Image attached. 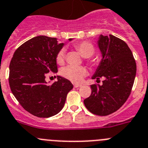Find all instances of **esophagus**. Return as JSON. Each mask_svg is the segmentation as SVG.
Here are the masks:
<instances>
[{"mask_svg":"<svg viewBox=\"0 0 148 148\" xmlns=\"http://www.w3.org/2000/svg\"><path fill=\"white\" fill-rule=\"evenodd\" d=\"M81 84H74V87L75 88H78V87H81Z\"/></svg>","mask_w":148,"mask_h":148,"instance_id":"esophagus-1","label":"esophagus"}]
</instances>
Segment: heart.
<instances>
[{
    "label": "heart",
    "instance_id": "obj_1",
    "mask_svg": "<svg viewBox=\"0 0 148 148\" xmlns=\"http://www.w3.org/2000/svg\"><path fill=\"white\" fill-rule=\"evenodd\" d=\"M74 47L84 58H89L95 53V47L92 43L86 41L79 42L74 44ZM56 60L59 64H63L65 61V51L61 49L56 54ZM87 74V70L84 67L67 66L61 70V75L66 79L73 83H78Z\"/></svg>",
    "mask_w": 148,
    "mask_h": 148
}]
</instances>
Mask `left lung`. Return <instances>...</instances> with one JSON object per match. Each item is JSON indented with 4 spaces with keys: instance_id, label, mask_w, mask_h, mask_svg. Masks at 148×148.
<instances>
[{
    "instance_id": "obj_1",
    "label": "left lung",
    "mask_w": 148,
    "mask_h": 148,
    "mask_svg": "<svg viewBox=\"0 0 148 148\" xmlns=\"http://www.w3.org/2000/svg\"><path fill=\"white\" fill-rule=\"evenodd\" d=\"M98 45L103 54L92 79L103 78V84L91 85L92 93L84 101L88 110L99 116L117 111L128 100L136 76V64L128 45L113 35H101Z\"/></svg>"
}]
</instances>
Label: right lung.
<instances>
[{"label":"right lung","instance_id":"obj_1","mask_svg":"<svg viewBox=\"0 0 148 148\" xmlns=\"http://www.w3.org/2000/svg\"><path fill=\"white\" fill-rule=\"evenodd\" d=\"M63 45L56 38L36 36L21 45L10 62L11 91L25 111L38 117L59 113L73 87L69 80L59 76L52 85L45 81L48 73H57L56 56Z\"/></svg>","mask_w":148,"mask_h":148}]
</instances>
